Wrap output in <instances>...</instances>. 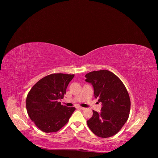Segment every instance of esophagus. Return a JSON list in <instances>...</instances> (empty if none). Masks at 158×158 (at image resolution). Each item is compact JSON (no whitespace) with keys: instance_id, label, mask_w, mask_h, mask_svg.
<instances>
[{"instance_id":"34e87169","label":"esophagus","mask_w":158,"mask_h":158,"mask_svg":"<svg viewBox=\"0 0 158 158\" xmlns=\"http://www.w3.org/2000/svg\"><path fill=\"white\" fill-rule=\"evenodd\" d=\"M77 108H78V109H80V110H85V108H83V107H81V106H78Z\"/></svg>"}]
</instances>
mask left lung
<instances>
[{
  "label": "left lung",
  "mask_w": 158,
  "mask_h": 158,
  "mask_svg": "<svg viewBox=\"0 0 158 158\" xmlns=\"http://www.w3.org/2000/svg\"><path fill=\"white\" fill-rule=\"evenodd\" d=\"M94 88L95 98L102 103L101 112L92 111L87 121L90 130L100 137L117 134L127 121L131 106L128 92L122 81L107 70H95L85 75Z\"/></svg>",
  "instance_id": "1"
}]
</instances>
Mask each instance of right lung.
Masks as SVG:
<instances>
[{
    "label": "right lung",
    "instance_id": "add662e5",
    "mask_svg": "<svg viewBox=\"0 0 158 158\" xmlns=\"http://www.w3.org/2000/svg\"><path fill=\"white\" fill-rule=\"evenodd\" d=\"M74 75L53 73L39 80L30 89L26 99L28 116L45 133L56 132L64 127L75 110L61 105L68 85Z\"/></svg>",
    "mask_w": 158,
    "mask_h": 158
}]
</instances>
